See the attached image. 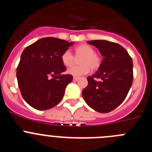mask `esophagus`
Instances as JSON below:
<instances>
[{
	"label": "esophagus",
	"mask_w": 152,
	"mask_h": 152,
	"mask_svg": "<svg viewBox=\"0 0 152 152\" xmlns=\"http://www.w3.org/2000/svg\"><path fill=\"white\" fill-rule=\"evenodd\" d=\"M78 80H79V77H73L74 81H77Z\"/></svg>",
	"instance_id": "1"
}]
</instances>
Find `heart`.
I'll use <instances>...</instances> for the list:
<instances>
[{
	"mask_svg": "<svg viewBox=\"0 0 152 152\" xmlns=\"http://www.w3.org/2000/svg\"><path fill=\"white\" fill-rule=\"evenodd\" d=\"M75 56L80 58L79 66H74L68 70V73L74 77H80L86 75L92 70H96L100 65V58L95 54L94 49L86 44L77 45L75 49ZM62 64L64 66L71 67L75 62V58L69 50L64 51L61 56Z\"/></svg>",
	"mask_w": 152,
	"mask_h": 152,
	"instance_id": "b5f03b06",
	"label": "heart"
}]
</instances>
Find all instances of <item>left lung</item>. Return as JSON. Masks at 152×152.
Masks as SVG:
<instances>
[{
    "label": "left lung",
    "mask_w": 152,
    "mask_h": 152,
    "mask_svg": "<svg viewBox=\"0 0 152 152\" xmlns=\"http://www.w3.org/2000/svg\"><path fill=\"white\" fill-rule=\"evenodd\" d=\"M88 43L99 49L103 57L97 72L88 77L83 90L84 100L90 107L102 113L113 110L125 100L133 80V63L122 45L107 40Z\"/></svg>",
    "instance_id": "8db88e82"
}]
</instances>
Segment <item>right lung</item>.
<instances>
[{
  "mask_svg": "<svg viewBox=\"0 0 152 152\" xmlns=\"http://www.w3.org/2000/svg\"><path fill=\"white\" fill-rule=\"evenodd\" d=\"M75 43L54 37L40 39L24 49L17 68L18 86L25 101L39 110L56 106L72 82L61 56ZM53 77L52 78L51 77Z\"/></svg>",
  "mask_w": 152,
  "mask_h": 152,
  "instance_id": "1",
  "label": "right lung"
}]
</instances>
